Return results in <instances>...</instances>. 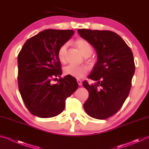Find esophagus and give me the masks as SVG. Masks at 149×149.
Listing matches in <instances>:
<instances>
[{
	"mask_svg": "<svg viewBox=\"0 0 149 149\" xmlns=\"http://www.w3.org/2000/svg\"><path fill=\"white\" fill-rule=\"evenodd\" d=\"M77 84H78V85H82V82H81V80L77 79Z\"/></svg>",
	"mask_w": 149,
	"mask_h": 149,
	"instance_id": "34e87169",
	"label": "esophagus"
}]
</instances>
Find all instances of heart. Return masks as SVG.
I'll use <instances>...</instances> for the list:
<instances>
[{
  "label": "heart",
  "mask_w": 149,
  "mask_h": 149,
  "mask_svg": "<svg viewBox=\"0 0 149 149\" xmlns=\"http://www.w3.org/2000/svg\"><path fill=\"white\" fill-rule=\"evenodd\" d=\"M76 47L79 49L80 52L85 57H89L93 53V49L91 45L86 40L84 39H78L75 41ZM68 49V43L62 45L58 51V58L62 63L66 62V54ZM89 69L85 66H77L74 64H70L64 68L65 75H70L75 78L84 77L86 75Z\"/></svg>",
  "instance_id": "heart-1"
}]
</instances>
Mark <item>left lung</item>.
<instances>
[{
    "mask_svg": "<svg viewBox=\"0 0 149 149\" xmlns=\"http://www.w3.org/2000/svg\"><path fill=\"white\" fill-rule=\"evenodd\" d=\"M77 32L95 48L97 54V61L89 75L96 83L83 82L89 91L84 108L91 117L107 119L120 109L129 95L135 72L133 52L114 32L87 29Z\"/></svg>",
    "mask_w": 149,
    "mask_h": 149,
    "instance_id": "obj_1",
    "label": "left lung"
}]
</instances>
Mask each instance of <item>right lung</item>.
Masks as SVG:
<instances>
[{
	"label": "right lung",
	"instance_id": "right-lung-1",
	"mask_svg": "<svg viewBox=\"0 0 149 149\" xmlns=\"http://www.w3.org/2000/svg\"><path fill=\"white\" fill-rule=\"evenodd\" d=\"M74 33L73 30H44L27 40L20 50L19 91L26 107L36 116L47 118L60 114L65 100L78 88L77 81L70 75L52 84V79L62 75L58 51Z\"/></svg>",
	"mask_w": 149,
	"mask_h": 149
}]
</instances>
